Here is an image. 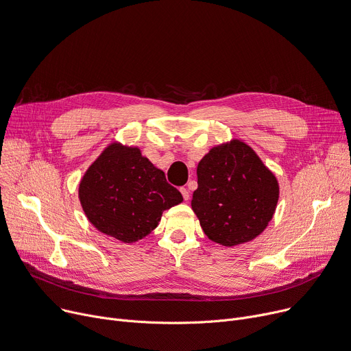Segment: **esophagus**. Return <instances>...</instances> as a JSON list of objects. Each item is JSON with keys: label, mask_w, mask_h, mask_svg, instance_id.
<instances>
[{"label": "esophagus", "mask_w": 351, "mask_h": 351, "mask_svg": "<svg viewBox=\"0 0 351 351\" xmlns=\"http://www.w3.org/2000/svg\"><path fill=\"white\" fill-rule=\"evenodd\" d=\"M180 193L184 200H189V190L186 187H180Z\"/></svg>", "instance_id": "esophagus-1"}]
</instances>
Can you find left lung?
Masks as SVG:
<instances>
[{"label":"left lung","mask_w":351,"mask_h":351,"mask_svg":"<svg viewBox=\"0 0 351 351\" xmlns=\"http://www.w3.org/2000/svg\"><path fill=\"white\" fill-rule=\"evenodd\" d=\"M192 208L208 239L237 246L259 237L271 221L280 186L242 140L213 147L197 165Z\"/></svg>","instance_id":"1"}]
</instances>
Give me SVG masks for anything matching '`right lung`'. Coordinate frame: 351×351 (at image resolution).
Listing matches in <instances>:
<instances>
[{
  "label": "right lung",
  "instance_id": "1",
  "mask_svg": "<svg viewBox=\"0 0 351 351\" xmlns=\"http://www.w3.org/2000/svg\"><path fill=\"white\" fill-rule=\"evenodd\" d=\"M78 197L90 224L124 243L149 235L162 213L183 202L179 190L138 147L117 141L89 165L80 182Z\"/></svg>",
  "mask_w": 351,
  "mask_h": 351
}]
</instances>
